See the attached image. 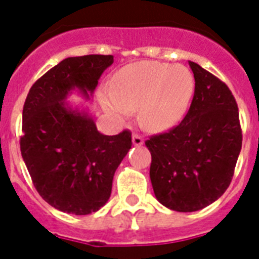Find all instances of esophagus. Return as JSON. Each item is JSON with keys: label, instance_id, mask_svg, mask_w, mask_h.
Returning <instances> with one entry per match:
<instances>
[{"label": "esophagus", "instance_id": "obj_1", "mask_svg": "<svg viewBox=\"0 0 259 259\" xmlns=\"http://www.w3.org/2000/svg\"><path fill=\"white\" fill-rule=\"evenodd\" d=\"M143 143H144V141H143V138H142L141 135H138V134L133 135V144H134L135 147L142 146Z\"/></svg>", "mask_w": 259, "mask_h": 259}]
</instances>
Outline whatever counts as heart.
<instances>
[{"mask_svg":"<svg viewBox=\"0 0 259 259\" xmlns=\"http://www.w3.org/2000/svg\"><path fill=\"white\" fill-rule=\"evenodd\" d=\"M194 91V80L184 66L139 61L124 66L103 87L100 101L116 121L138 110V120L148 132H165L184 117Z\"/></svg>","mask_w":259,"mask_h":259,"instance_id":"obj_1","label":"heart"}]
</instances>
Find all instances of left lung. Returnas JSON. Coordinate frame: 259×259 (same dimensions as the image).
Returning a JSON list of instances; mask_svg holds the SVG:
<instances>
[{
    "label": "left lung",
    "mask_w": 259,
    "mask_h": 259,
    "mask_svg": "<svg viewBox=\"0 0 259 259\" xmlns=\"http://www.w3.org/2000/svg\"><path fill=\"white\" fill-rule=\"evenodd\" d=\"M189 66L195 89L187 116L146 142L154 195L178 212L199 211L219 199L230 185L241 149L238 105L230 89L195 62Z\"/></svg>",
    "instance_id": "left-lung-1"
}]
</instances>
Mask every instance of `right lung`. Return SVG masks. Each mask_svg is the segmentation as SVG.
I'll use <instances>...</instances> for the list:
<instances>
[{"label": "right lung", "mask_w": 259, "mask_h": 259, "mask_svg": "<svg viewBox=\"0 0 259 259\" xmlns=\"http://www.w3.org/2000/svg\"><path fill=\"white\" fill-rule=\"evenodd\" d=\"M111 55L67 57L38 79L23 108L20 151L40 197L61 212L89 214L110 199L116 168L132 148V133L98 132L88 108L72 106L76 91L93 96Z\"/></svg>", "instance_id": "1"}]
</instances>
